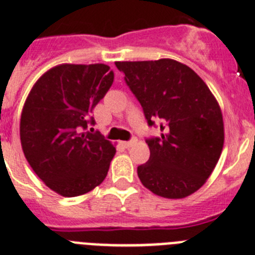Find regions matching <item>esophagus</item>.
<instances>
[{"label":"esophagus","mask_w":255,"mask_h":255,"mask_svg":"<svg viewBox=\"0 0 255 255\" xmlns=\"http://www.w3.org/2000/svg\"><path fill=\"white\" fill-rule=\"evenodd\" d=\"M135 143H136V139H131L130 141H121V145H123L124 148H130V146L134 145Z\"/></svg>","instance_id":"obj_1"}]
</instances>
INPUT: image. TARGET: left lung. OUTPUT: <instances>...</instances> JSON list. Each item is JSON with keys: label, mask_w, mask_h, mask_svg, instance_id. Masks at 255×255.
<instances>
[{"label": "left lung", "mask_w": 255, "mask_h": 255, "mask_svg": "<svg viewBox=\"0 0 255 255\" xmlns=\"http://www.w3.org/2000/svg\"><path fill=\"white\" fill-rule=\"evenodd\" d=\"M160 137L146 139L150 156L137 167L144 187L164 198H184L204 186L224 146L220 106L202 79L173 59L116 62Z\"/></svg>", "instance_id": "obj_1"}]
</instances>
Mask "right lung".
<instances>
[{
  "instance_id": "1",
  "label": "right lung",
  "mask_w": 255,
  "mask_h": 255,
  "mask_svg": "<svg viewBox=\"0 0 255 255\" xmlns=\"http://www.w3.org/2000/svg\"><path fill=\"white\" fill-rule=\"evenodd\" d=\"M112 82L106 64H59L37 79L27 96L20 120L22 151L58 195H85L106 178L116 149L87 128L95 125L93 109Z\"/></svg>"
}]
</instances>
